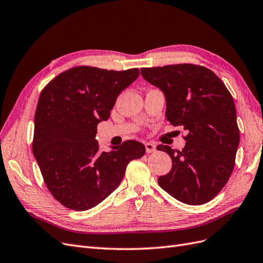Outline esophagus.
Returning <instances> with one entry per match:
<instances>
[{"instance_id":"34e87169","label":"esophagus","mask_w":263,"mask_h":263,"mask_svg":"<svg viewBox=\"0 0 263 263\" xmlns=\"http://www.w3.org/2000/svg\"><path fill=\"white\" fill-rule=\"evenodd\" d=\"M145 147H146L147 153H154V151H156V145L154 142H146Z\"/></svg>"}]
</instances>
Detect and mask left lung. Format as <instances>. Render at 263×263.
Returning <instances> with one entry per match:
<instances>
[{"label": "left lung", "mask_w": 263, "mask_h": 263, "mask_svg": "<svg viewBox=\"0 0 263 263\" xmlns=\"http://www.w3.org/2000/svg\"><path fill=\"white\" fill-rule=\"evenodd\" d=\"M140 73L163 93L166 121L189 132L181 151L157 147L172 159L159 185L182 203H208L227 183L239 146L232 94L213 71L190 63L141 68Z\"/></svg>", "instance_id": "obj_1"}]
</instances>
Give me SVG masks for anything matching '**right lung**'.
I'll use <instances>...</instances> for the list:
<instances>
[{
  "instance_id": "1",
  "label": "right lung",
  "mask_w": 263,
  "mask_h": 263,
  "mask_svg": "<svg viewBox=\"0 0 263 263\" xmlns=\"http://www.w3.org/2000/svg\"><path fill=\"white\" fill-rule=\"evenodd\" d=\"M138 76V69L77 67L41 93L33 153L47 187L66 208L86 211L100 204L122 182L127 164L145 155L136 140L106 153L95 139L98 124L107 121L118 95Z\"/></svg>"
}]
</instances>
